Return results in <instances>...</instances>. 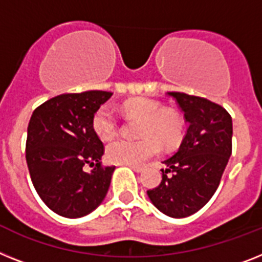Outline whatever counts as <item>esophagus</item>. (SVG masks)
Here are the masks:
<instances>
[{"label":"esophagus","instance_id":"34e87169","mask_svg":"<svg viewBox=\"0 0 262 262\" xmlns=\"http://www.w3.org/2000/svg\"><path fill=\"white\" fill-rule=\"evenodd\" d=\"M129 166H130V168L137 173H140L142 170V166H140V165H129Z\"/></svg>","mask_w":262,"mask_h":262}]
</instances>
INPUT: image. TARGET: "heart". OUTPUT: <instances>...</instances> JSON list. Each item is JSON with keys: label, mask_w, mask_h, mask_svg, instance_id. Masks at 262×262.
I'll use <instances>...</instances> for the list:
<instances>
[{"label": "heart", "mask_w": 262, "mask_h": 262, "mask_svg": "<svg viewBox=\"0 0 262 262\" xmlns=\"http://www.w3.org/2000/svg\"><path fill=\"white\" fill-rule=\"evenodd\" d=\"M126 114L141 118L138 140L116 138L106 145L105 157L117 165H141L161 151V142L166 148L181 140L184 135V120L177 112L162 109L161 104L151 98H133L124 102ZM120 121L113 106L104 104L92 116V129L101 140H109L118 130Z\"/></svg>", "instance_id": "b5f03b06"}]
</instances>
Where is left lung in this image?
<instances>
[{"instance_id": "obj_1", "label": "left lung", "mask_w": 262, "mask_h": 262, "mask_svg": "<svg viewBox=\"0 0 262 262\" xmlns=\"http://www.w3.org/2000/svg\"><path fill=\"white\" fill-rule=\"evenodd\" d=\"M168 96L176 100L189 127L179 151L164 161L168 169H161V184L149 189L148 195L166 216L182 219L199 212L219 188L232 155L233 125L221 105L180 92Z\"/></svg>"}]
</instances>
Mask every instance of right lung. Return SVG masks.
I'll list each match as a JSON object with an SVG mask.
<instances>
[{
  "mask_svg": "<svg viewBox=\"0 0 262 262\" xmlns=\"http://www.w3.org/2000/svg\"><path fill=\"white\" fill-rule=\"evenodd\" d=\"M112 94L104 90L60 94L36 107L30 117L26 138L30 179L46 206L60 216H86L106 195L114 166L101 162L105 148L92 129V116Z\"/></svg>",
  "mask_w": 262,
  "mask_h": 262,
  "instance_id": "obj_1",
  "label": "right lung"
}]
</instances>
